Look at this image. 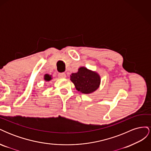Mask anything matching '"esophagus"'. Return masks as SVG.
Wrapping results in <instances>:
<instances>
[{"instance_id":"obj_1","label":"esophagus","mask_w":151,"mask_h":151,"mask_svg":"<svg viewBox=\"0 0 151 151\" xmlns=\"http://www.w3.org/2000/svg\"><path fill=\"white\" fill-rule=\"evenodd\" d=\"M58 76L59 78H65L66 77V74L64 72H62V73H58Z\"/></svg>"}]
</instances>
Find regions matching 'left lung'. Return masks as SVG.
Masks as SVG:
<instances>
[{
  "label": "left lung",
  "mask_w": 151,
  "mask_h": 151,
  "mask_svg": "<svg viewBox=\"0 0 151 151\" xmlns=\"http://www.w3.org/2000/svg\"><path fill=\"white\" fill-rule=\"evenodd\" d=\"M70 81L79 92L90 94L98 89L101 83V78L97 72L81 67L78 69V72L72 73L70 75Z\"/></svg>",
  "instance_id": "8db88e82"
}]
</instances>
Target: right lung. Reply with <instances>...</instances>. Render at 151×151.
<instances>
[{
    "label": "right lung",
    "mask_w": 151,
    "mask_h": 151,
    "mask_svg": "<svg viewBox=\"0 0 151 151\" xmlns=\"http://www.w3.org/2000/svg\"><path fill=\"white\" fill-rule=\"evenodd\" d=\"M52 79V76H50L48 74H45L44 76V79L45 80V81H49Z\"/></svg>",
    "instance_id": "obj_1"
}]
</instances>
